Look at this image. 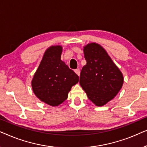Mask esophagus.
<instances>
[{
  "mask_svg": "<svg viewBox=\"0 0 147 147\" xmlns=\"http://www.w3.org/2000/svg\"><path fill=\"white\" fill-rule=\"evenodd\" d=\"M75 72H76V74H77L78 76H80V69H75Z\"/></svg>",
  "mask_w": 147,
  "mask_h": 147,
  "instance_id": "1",
  "label": "esophagus"
}]
</instances>
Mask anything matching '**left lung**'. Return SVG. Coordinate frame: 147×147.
<instances>
[{"label":"left lung","instance_id":"left-lung-1","mask_svg":"<svg viewBox=\"0 0 147 147\" xmlns=\"http://www.w3.org/2000/svg\"><path fill=\"white\" fill-rule=\"evenodd\" d=\"M84 52L86 65L80 73V86L94 104L104 106L121 89L123 76L102 46L88 44Z\"/></svg>","mask_w":147,"mask_h":147}]
</instances>
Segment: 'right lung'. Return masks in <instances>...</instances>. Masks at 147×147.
Segmentation results:
<instances>
[{
	"label": "right lung",
	"instance_id": "1",
	"mask_svg": "<svg viewBox=\"0 0 147 147\" xmlns=\"http://www.w3.org/2000/svg\"><path fill=\"white\" fill-rule=\"evenodd\" d=\"M61 52L59 45L47 49L32 80L34 94L52 106L65 101L72 86L79 82L77 74L61 60Z\"/></svg>",
	"mask_w": 147,
	"mask_h": 147
}]
</instances>
